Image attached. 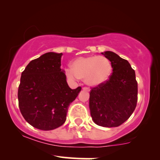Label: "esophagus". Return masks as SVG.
<instances>
[{
    "label": "esophagus",
    "mask_w": 160,
    "mask_h": 160,
    "mask_svg": "<svg viewBox=\"0 0 160 160\" xmlns=\"http://www.w3.org/2000/svg\"><path fill=\"white\" fill-rule=\"evenodd\" d=\"M82 89H83V90H85V91H87V92L89 91V89L88 88H87V87H83Z\"/></svg>",
    "instance_id": "obj_1"
}]
</instances>
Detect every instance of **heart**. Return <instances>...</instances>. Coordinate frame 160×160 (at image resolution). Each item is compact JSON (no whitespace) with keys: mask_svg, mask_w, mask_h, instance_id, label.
Returning <instances> with one entry per match:
<instances>
[{"mask_svg":"<svg viewBox=\"0 0 160 160\" xmlns=\"http://www.w3.org/2000/svg\"><path fill=\"white\" fill-rule=\"evenodd\" d=\"M65 73L70 79L82 78L89 86L98 87L108 80L112 65L108 59L102 56L79 57L71 62V68H67Z\"/></svg>","mask_w":160,"mask_h":160,"instance_id":"obj_1","label":"heart"}]
</instances>
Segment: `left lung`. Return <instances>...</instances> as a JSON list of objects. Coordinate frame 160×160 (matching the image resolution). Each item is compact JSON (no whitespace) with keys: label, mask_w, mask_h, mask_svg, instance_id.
<instances>
[{"label":"left lung","mask_w":160,"mask_h":160,"mask_svg":"<svg viewBox=\"0 0 160 160\" xmlns=\"http://www.w3.org/2000/svg\"><path fill=\"white\" fill-rule=\"evenodd\" d=\"M102 54L110 60L113 73L106 82L91 89L89 109L96 124L113 128L123 124L134 111L138 83L135 71L128 60L111 51Z\"/></svg>","instance_id":"1"}]
</instances>
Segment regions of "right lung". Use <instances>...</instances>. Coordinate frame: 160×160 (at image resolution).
Masks as SVG:
<instances>
[{
  "label": "right lung",
  "mask_w": 160,
  "mask_h": 160,
  "mask_svg": "<svg viewBox=\"0 0 160 160\" xmlns=\"http://www.w3.org/2000/svg\"><path fill=\"white\" fill-rule=\"evenodd\" d=\"M62 53L47 52L30 61L22 73L19 107L24 119L41 130H52L66 120L69 105L82 87L72 89L61 69Z\"/></svg>",
  "instance_id": "add662e5"
}]
</instances>
